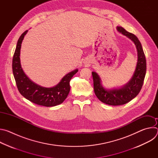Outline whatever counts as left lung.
Returning <instances> with one entry per match:
<instances>
[{"mask_svg":"<svg viewBox=\"0 0 158 158\" xmlns=\"http://www.w3.org/2000/svg\"><path fill=\"white\" fill-rule=\"evenodd\" d=\"M117 31L131 39L136 46L138 52V62L132 76L127 83L119 88L106 89L102 85V80L98 74L92 72L94 90L97 98L103 103L111 106H119L127 103L140 92L146 72L145 55L138 38L128 32L123 27L117 26Z\"/></svg>","mask_w":158,"mask_h":158,"instance_id":"1","label":"left lung"}]
</instances>
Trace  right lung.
Instances as JSON below:
<instances>
[{"mask_svg":"<svg viewBox=\"0 0 158 158\" xmlns=\"http://www.w3.org/2000/svg\"><path fill=\"white\" fill-rule=\"evenodd\" d=\"M27 32L26 31L19 37L12 59V71L19 91L26 99L34 104L46 107L59 105L68 96L70 81L78 69L67 74L52 87H42L32 81L22 69L20 59L21 44Z\"/></svg>","mask_w":158,"mask_h":158,"instance_id":"1","label":"right lung"}]
</instances>
